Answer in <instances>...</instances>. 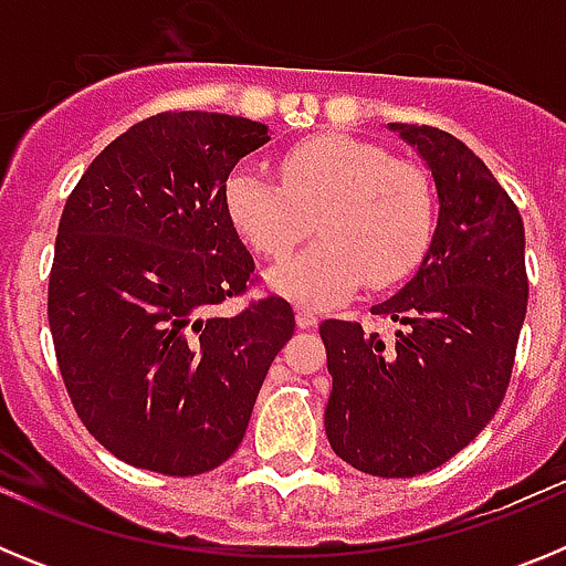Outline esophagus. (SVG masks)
Returning <instances> with one entry per match:
<instances>
[{
	"instance_id": "1",
	"label": "esophagus",
	"mask_w": 566,
	"mask_h": 566,
	"mask_svg": "<svg viewBox=\"0 0 566 566\" xmlns=\"http://www.w3.org/2000/svg\"><path fill=\"white\" fill-rule=\"evenodd\" d=\"M294 319H297L300 328H314L319 323L317 314L308 312V308H297V312H294Z\"/></svg>"
}]
</instances>
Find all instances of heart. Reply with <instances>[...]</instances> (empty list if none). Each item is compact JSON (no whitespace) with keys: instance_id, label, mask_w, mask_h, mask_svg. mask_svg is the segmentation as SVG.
I'll use <instances>...</instances> for the list:
<instances>
[{"instance_id":"obj_1","label":"heart","mask_w":566,"mask_h":566,"mask_svg":"<svg viewBox=\"0 0 566 566\" xmlns=\"http://www.w3.org/2000/svg\"><path fill=\"white\" fill-rule=\"evenodd\" d=\"M234 232L263 258H283L312 232L319 240L266 272L272 292L332 306L371 286H391L417 269L437 227L433 189L411 164L348 135H314L283 155V184L238 164L223 187Z\"/></svg>"}]
</instances>
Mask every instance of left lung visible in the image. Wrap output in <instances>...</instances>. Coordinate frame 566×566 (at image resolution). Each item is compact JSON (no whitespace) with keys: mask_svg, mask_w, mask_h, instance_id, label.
Listing matches in <instances>:
<instances>
[{"mask_svg":"<svg viewBox=\"0 0 566 566\" xmlns=\"http://www.w3.org/2000/svg\"><path fill=\"white\" fill-rule=\"evenodd\" d=\"M417 149L437 189L431 247L411 280L371 314L394 339L326 319L332 397L326 437L352 468L408 479L476 439L507 391L527 312L524 223L484 161L437 127L388 124Z\"/></svg>","mask_w":566,"mask_h":566,"instance_id":"1","label":"left lung"}]
</instances>
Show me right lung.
<instances>
[{"mask_svg": "<svg viewBox=\"0 0 566 566\" xmlns=\"http://www.w3.org/2000/svg\"><path fill=\"white\" fill-rule=\"evenodd\" d=\"M269 138L238 115H153L64 203L48 292L59 371L87 431L133 468L195 476L227 462L292 337L280 297L212 314L254 272L223 187Z\"/></svg>", "mask_w": 566, "mask_h": 566, "instance_id": "add662e5", "label": "right lung"}]
</instances>
